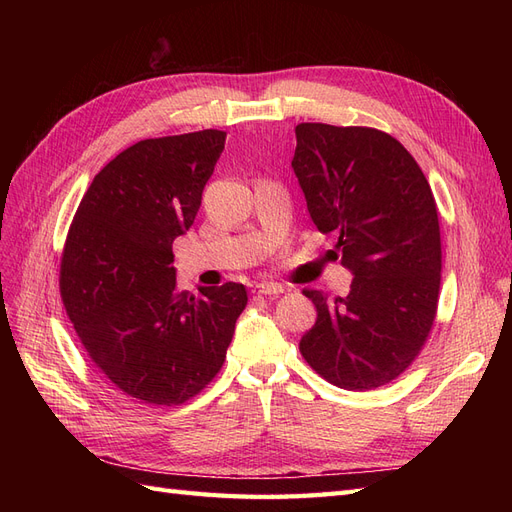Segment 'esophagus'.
Here are the masks:
<instances>
[{
  "label": "esophagus",
  "instance_id": "34e87169",
  "mask_svg": "<svg viewBox=\"0 0 512 512\" xmlns=\"http://www.w3.org/2000/svg\"><path fill=\"white\" fill-rule=\"evenodd\" d=\"M254 290L258 294H282L284 292V286L277 284V282H260L254 286Z\"/></svg>",
  "mask_w": 512,
  "mask_h": 512
}]
</instances>
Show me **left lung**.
<instances>
[{"instance_id":"8db88e82","label":"left lung","mask_w":512,"mask_h":512,"mask_svg":"<svg viewBox=\"0 0 512 512\" xmlns=\"http://www.w3.org/2000/svg\"><path fill=\"white\" fill-rule=\"evenodd\" d=\"M292 170L320 232H335L352 273L348 297L305 290L316 324L305 361L339 389L395 380L423 348L438 307L442 247L436 200L406 147L374 128L299 123Z\"/></svg>"}]
</instances>
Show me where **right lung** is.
<instances>
[{"label":"right lung","instance_id":"1","mask_svg":"<svg viewBox=\"0 0 512 512\" xmlns=\"http://www.w3.org/2000/svg\"><path fill=\"white\" fill-rule=\"evenodd\" d=\"M226 132L147 138L91 181L72 220L61 299L102 374L177 406L218 374L247 303L243 284L177 290L173 241L194 224Z\"/></svg>","mask_w":512,"mask_h":512}]
</instances>
